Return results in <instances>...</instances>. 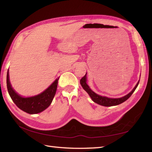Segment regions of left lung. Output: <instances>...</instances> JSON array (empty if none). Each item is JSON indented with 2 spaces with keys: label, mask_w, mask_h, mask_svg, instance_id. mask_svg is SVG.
<instances>
[{
  "label": "left lung",
  "mask_w": 152,
  "mask_h": 152,
  "mask_svg": "<svg viewBox=\"0 0 152 152\" xmlns=\"http://www.w3.org/2000/svg\"><path fill=\"white\" fill-rule=\"evenodd\" d=\"M86 74L83 77V78L80 80V84L82 86V88L83 89L88 93L89 95L90 96V97L91 98V99L93 101V102H95V103H97V104L101 105V106H116L118 105L119 104H121L122 102H125V101L130 97L131 95L133 94V92L135 91V89L137 88V86L139 83V81L137 83V85L135 86L134 89L132 90V91L127 94V95H125L123 97L121 98H118V99H112V98H108L106 97V96H102L99 95H97L96 93L95 92H93L92 90L89 88V87L88 85L87 84V78H86Z\"/></svg>",
  "instance_id": "1"
}]
</instances>
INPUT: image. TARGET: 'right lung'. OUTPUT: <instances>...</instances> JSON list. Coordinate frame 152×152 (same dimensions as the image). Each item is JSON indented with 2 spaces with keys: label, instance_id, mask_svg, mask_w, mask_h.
<instances>
[{
  "label": "right lung",
  "instance_id": "obj_1",
  "mask_svg": "<svg viewBox=\"0 0 152 152\" xmlns=\"http://www.w3.org/2000/svg\"><path fill=\"white\" fill-rule=\"evenodd\" d=\"M59 79V78H58L55 80L49 88L40 94L26 98L18 95L12 88L9 79L8 71L6 77V83L9 95L16 106L21 110L28 114H34L44 111L51 104L56 95Z\"/></svg>",
  "mask_w": 152,
  "mask_h": 152
}]
</instances>
